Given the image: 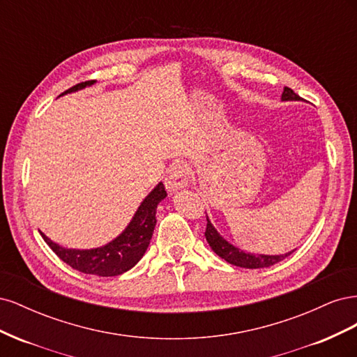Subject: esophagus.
Here are the masks:
<instances>
[{"label":"esophagus","mask_w":357,"mask_h":357,"mask_svg":"<svg viewBox=\"0 0 357 357\" xmlns=\"http://www.w3.org/2000/svg\"><path fill=\"white\" fill-rule=\"evenodd\" d=\"M189 185V169L186 165H172L165 177V188L168 192L174 193L180 189H185Z\"/></svg>","instance_id":"34e87169"}]
</instances>
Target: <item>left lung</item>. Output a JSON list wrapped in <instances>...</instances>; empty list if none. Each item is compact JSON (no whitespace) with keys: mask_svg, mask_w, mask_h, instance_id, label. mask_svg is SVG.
<instances>
[{"mask_svg":"<svg viewBox=\"0 0 357 357\" xmlns=\"http://www.w3.org/2000/svg\"><path fill=\"white\" fill-rule=\"evenodd\" d=\"M282 100L283 101H299L301 96L296 95L290 88H284L282 93ZM205 238H207V243L213 248V252L225 259L226 262H229L231 265L235 266H241V268H268L271 265L278 264L280 261H283L284 257H287L291 252L286 255H253V253H245L241 248L232 245L231 243L226 241L223 236L218 232V229L211 225L210 219L207 218V229H205Z\"/></svg>","mask_w":357,"mask_h":357,"instance_id":"obj_1","label":"left lung"}]
</instances>
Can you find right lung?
<instances>
[{
    "label": "right lung",
    "mask_w": 357,
    "mask_h": 357,
    "mask_svg": "<svg viewBox=\"0 0 357 357\" xmlns=\"http://www.w3.org/2000/svg\"><path fill=\"white\" fill-rule=\"evenodd\" d=\"M95 80L82 82L73 86L62 95L84 89L86 86L93 84ZM167 197V190L159 185L149 193V195L139 204L132 220L125 228V231L116 236L113 241L102 247L91 248V250H79V248H66L40 232L45 240L61 261L77 269L83 274H92L100 277L121 275L129 271L142 259L152 240V235L156 225V208L158 204Z\"/></svg>",
    "instance_id": "1"
}]
</instances>
